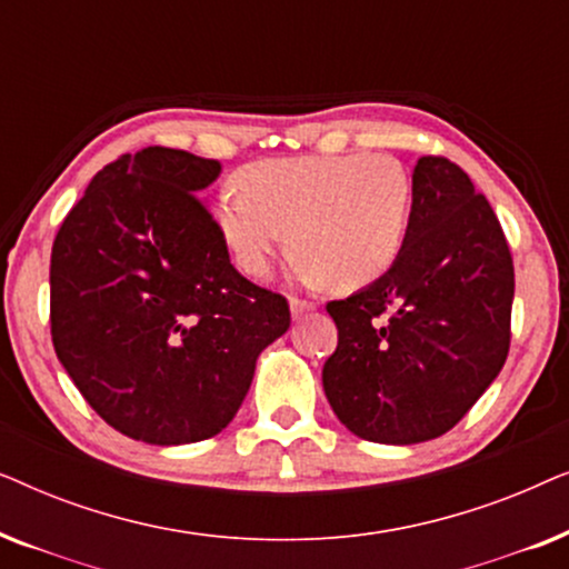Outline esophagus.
<instances>
[{
    "instance_id": "esophagus-1",
    "label": "esophagus",
    "mask_w": 569,
    "mask_h": 569,
    "mask_svg": "<svg viewBox=\"0 0 569 569\" xmlns=\"http://www.w3.org/2000/svg\"><path fill=\"white\" fill-rule=\"evenodd\" d=\"M313 308H316L313 300H300V298H292V300H290L292 318H300L302 313H308V310H313Z\"/></svg>"
}]
</instances>
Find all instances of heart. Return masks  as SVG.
Masks as SVG:
<instances>
[{
  "mask_svg": "<svg viewBox=\"0 0 569 569\" xmlns=\"http://www.w3.org/2000/svg\"><path fill=\"white\" fill-rule=\"evenodd\" d=\"M411 183L388 154L284 158L248 166L217 201L224 243L246 274L263 277L287 246L310 277L357 290L383 277L407 236Z\"/></svg>",
  "mask_w": 569,
  "mask_h": 569,
  "instance_id": "heart-1",
  "label": "heart"
}]
</instances>
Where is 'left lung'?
<instances>
[{"label":"left lung","instance_id":"obj_1","mask_svg":"<svg viewBox=\"0 0 569 569\" xmlns=\"http://www.w3.org/2000/svg\"><path fill=\"white\" fill-rule=\"evenodd\" d=\"M512 292L510 246L485 193L448 158H419L391 269L326 302L339 329L323 365L333 415L388 446L446 435L508 360Z\"/></svg>","mask_w":569,"mask_h":569}]
</instances>
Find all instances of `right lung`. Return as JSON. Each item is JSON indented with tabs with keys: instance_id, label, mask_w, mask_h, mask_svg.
Here are the masks:
<instances>
[{
	"instance_id": "obj_1",
	"label": "right lung",
	"mask_w": 569,
	"mask_h": 569,
	"mask_svg": "<svg viewBox=\"0 0 569 569\" xmlns=\"http://www.w3.org/2000/svg\"><path fill=\"white\" fill-rule=\"evenodd\" d=\"M217 176V160L170 147L121 154L53 238L59 362L113 430L150 446L224 430L256 357L290 329L287 298L230 263L199 197Z\"/></svg>"
}]
</instances>
